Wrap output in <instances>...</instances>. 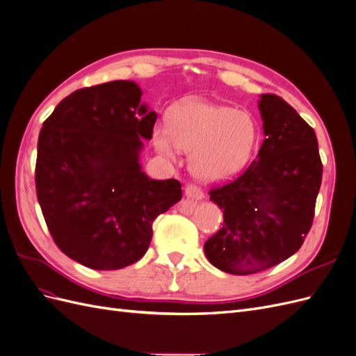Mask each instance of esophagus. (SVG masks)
Here are the masks:
<instances>
[{"mask_svg":"<svg viewBox=\"0 0 356 356\" xmlns=\"http://www.w3.org/2000/svg\"><path fill=\"white\" fill-rule=\"evenodd\" d=\"M186 195H187L188 197H191V199H195V200H200V199L203 197V191H202V188H200L199 186H196V184H188V186L186 187Z\"/></svg>","mask_w":356,"mask_h":356,"instance_id":"esophagus-1","label":"esophagus"}]
</instances>
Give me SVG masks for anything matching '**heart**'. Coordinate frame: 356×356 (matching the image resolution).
Returning <instances> with one entry per match:
<instances>
[{
	"instance_id": "1",
	"label": "heart",
	"mask_w": 356,
	"mask_h": 356,
	"mask_svg": "<svg viewBox=\"0 0 356 356\" xmlns=\"http://www.w3.org/2000/svg\"><path fill=\"white\" fill-rule=\"evenodd\" d=\"M258 129L242 110L188 101L169 114V129L157 127L154 145L166 157L191 153V169L203 179H224L239 172L251 156Z\"/></svg>"
}]
</instances>
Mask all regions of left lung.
I'll use <instances>...</instances> for the list:
<instances>
[{
	"instance_id": "obj_1",
	"label": "left lung",
	"mask_w": 356,
	"mask_h": 356,
	"mask_svg": "<svg viewBox=\"0 0 356 356\" xmlns=\"http://www.w3.org/2000/svg\"><path fill=\"white\" fill-rule=\"evenodd\" d=\"M258 106L266 138L257 159L234 179L209 190L224 222L204 242V254L232 275L266 270L300 250L322 181L314 127L277 95H261Z\"/></svg>"
}]
</instances>
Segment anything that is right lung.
<instances>
[{
  "label": "right lung",
  "mask_w": 356,
  "mask_h": 356,
  "mask_svg": "<svg viewBox=\"0 0 356 356\" xmlns=\"http://www.w3.org/2000/svg\"><path fill=\"white\" fill-rule=\"evenodd\" d=\"M134 81L83 88L62 99L38 136L35 188L59 250L93 270L141 260L153 221L181 200L178 179L141 170V139H152L157 114Z\"/></svg>",
  "instance_id": "add662e5"
}]
</instances>
